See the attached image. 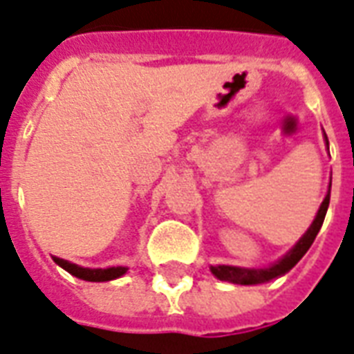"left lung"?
Here are the masks:
<instances>
[{"instance_id":"obj_1","label":"left lung","mask_w":354,"mask_h":354,"mask_svg":"<svg viewBox=\"0 0 354 354\" xmlns=\"http://www.w3.org/2000/svg\"><path fill=\"white\" fill-rule=\"evenodd\" d=\"M325 145H327V150H329V139L325 136ZM330 202V182L329 189H327V194H325L324 202L319 205L318 213L314 216L313 224L308 227L305 235L299 239V241L292 246V250L288 253H285L279 261H275L274 264H270L266 268H242V266H232V264H216V266H209L211 274L215 275L216 279L227 281V283H233V285H261V283H268V281L275 279V277H281L285 275L286 272H290L299 259L307 253V250L313 246L314 239L318 235V232L322 230V224H324V218L327 215V207H329Z\"/></svg>"}]
</instances>
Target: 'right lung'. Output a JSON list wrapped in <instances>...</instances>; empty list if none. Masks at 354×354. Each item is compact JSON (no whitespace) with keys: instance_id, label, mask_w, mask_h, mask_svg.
Returning <instances> with one entry per match:
<instances>
[{"instance_id":"obj_1","label":"right lung","mask_w":354,"mask_h":354,"mask_svg":"<svg viewBox=\"0 0 354 354\" xmlns=\"http://www.w3.org/2000/svg\"><path fill=\"white\" fill-rule=\"evenodd\" d=\"M53 261L64 268L66 272H69L75 277H79L82 281H91V283H102V281H113L124 275L128 272V266H110V268H84V266H79V264L69 263L66 259L55 257L53 255Z\"/></svg>"}]
</instances>
